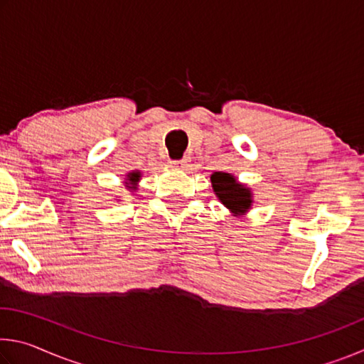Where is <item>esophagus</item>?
<instances>
[{
    "label": "esophagus",
    "mask_w": 364,
    "mask_h": 364,
    "mask_svg": "<svg viewBox=\"0 0 364 364\" xmlns=\"http://www.w3.org/2000/svg\"><path fill=\"white\" fill-rule=\"evenodd\" d=\"M170 164H173L175 167H184V165L188 164V160H186V159H180V160H171Z\"/></svg>",
    "instance_id": "obj_1"
}]
</instances>
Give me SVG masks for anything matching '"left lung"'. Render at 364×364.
Instances as JSON below:
<instances>
[{
	"mask_svg": "<svg viewBox=\"0 0 364 364\" xmlns=\"http://www.w3.org/2000/svg\"><path fill=\"white\" fill-rule=\"evenodd\" d=\"M212 186L218 199L234 213H244L252 204L250 191L236 183L230 173L215 171L212 175Z\"/></svg>",
	"mask_w": 364,
	"mask_h": 364,
	"instance_id": "left-lung-1",
	"label": "left lung"
}]
</instances>
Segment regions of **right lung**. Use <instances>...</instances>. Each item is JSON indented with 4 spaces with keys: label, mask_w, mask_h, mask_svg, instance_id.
Here are the masks:
<instances>
[{
    "label": "right lung",
    "mask_w": 364,
    "mask_h": 364,
    "mask_svg": "<svg viewBox=\"0 0 364 364\" xmlns=\"http://www.w3.org/2000/svg\"><path fill=\"white\" fill-rule=\"evenodd\" d=\"M139 180V173L136 171V173H132L130 175V181H138Z\"/></svg>",
    "instance_id": "right-lung-1"
}]
</instances>
